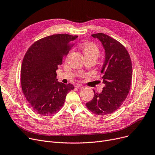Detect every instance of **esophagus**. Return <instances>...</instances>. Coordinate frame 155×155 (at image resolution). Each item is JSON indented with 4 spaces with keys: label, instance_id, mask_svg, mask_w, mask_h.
Masks as SVG:
<instances>
[{
    "label": "esophagus",
    "instance_id": "esophagus-1",
    "mask_svg": "<svg viewBox=\"0 0 155 155\" xmlns=\"http://www.w3.org/2000/svg\"><path fill=\"white\" fill-rule=\"evenodd\" d=\"M75 87H76V88H79V89H81V88H84V86L82 85H80V84H77Z\"/></svg>",
    "mask_w": 155,
    "mask_h": 155
}]
</instances>
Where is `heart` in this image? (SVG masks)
I'll return each instance as SVG.
<instances>
[{
    "label": "heart",
    "mask_w": 155,
    "mask_h": 155,
    "mask_svg": "<svg viewBox=\"0 0 155 155\" xmlns=\"http://www.w3.org/2000/svg\"><path fill=\"white\" fill-rule=\"evenodd\" d=\"M82 50L85 58L91 57V58L97 59L100 54V49L99 46L94 43L91 41H88L84 43L82 46ZM80 76L81 77H85L86 74L82 73H80Z\"/></svg>",
    "instance_id": "b5f03b06"
}]
</instances>
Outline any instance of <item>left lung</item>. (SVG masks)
I'll return each mask as SVG.
<instances>
[{"label":"left lung","mask_w":155,"mask_h":155,"mask_svg":"<svg viewBox=\"0 0 155 155\" xmlns=\"http://www.w3.org/2000/svg\"><path fill=\"white\" fill-rule=\"evenodd\" d=\"M92 36L101 41L105 50L101 73L105 85L101 94L94 91V98L86 106L96 115L105 116L117 110L126 99L132 81V63L126 48L118 41L104 33Z\"/></svg>","instance_id":"1"}]
</instances>
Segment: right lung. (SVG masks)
<instances>
[{
	"instance_id": "1",
	"label": "right lung",
	"mask_w": 155,
	"mask_h": 155,
	"mask_svg": "<svg viewBox=\"0 0 155 155\" xmlns=\"http://www.w3.org/2000/svg\"><path fill=\"white\" fill-rule=\"evenodd\" d=\"M77 36L58 34L40 39L26 51L21 70L24 97L38 114L51 116L62 108L67 94L74 89L71 84L57 82L56 72L74 45Z\"/></svg>"
}]
</instances>
